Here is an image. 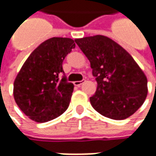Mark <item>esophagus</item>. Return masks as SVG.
Listing matches in <instances>:
<instances>
[{"label":"esophagus","instance_id":"34e87169","mask_svg":"<svg viewBox=\"0 0 156 156\" xmlns=\"http://www.w3.org/2000/svg\"><path fill=\"white\" fill-rule=\"evenodd\" d=\"M85 82V80H82V81H75L74 82V84H75V86H77V87H80L82 83H84Z\"/></svg>","mask_w":156,"mask_h":156}]
</instances>
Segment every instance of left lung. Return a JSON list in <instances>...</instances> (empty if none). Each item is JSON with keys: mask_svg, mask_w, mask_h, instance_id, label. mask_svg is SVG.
<instances>
[{"mask_svg": "<svg viewBox=\"0 0 156 156\" xmlns=\"http://www.w3.org/2000/svg\"><path fill=\"white\" fill-rule=\"evenodd\" d=\"M90 62L97 89L90 97L94 108L103 116L124 120L138 110L147 94L143 71L122 47L104 35L75 39Z\"/></svg>", "mask_w": 156, "mask_h": 156, "instance_id": "obj_1", "label": "left lung"}]
</instances>
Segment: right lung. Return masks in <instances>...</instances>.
<instances>
[{"label": "right lung", "mask_w": 156, "mask_h": 156, "mask_svg": "<svg viewBox=\"0 0 156 156\" xmlns=\"http://www.w3.org/2000/svg\"><path fill=\"white\" fill-rule=\"evenodd\" d=\"M75 48L70 38L53 37L40 44L28 56L14 82L16 104L36 122H47L68 109L74 84L67 81L62 62Z\"/></svg>", "instance_id": "1"}]
</instances>
